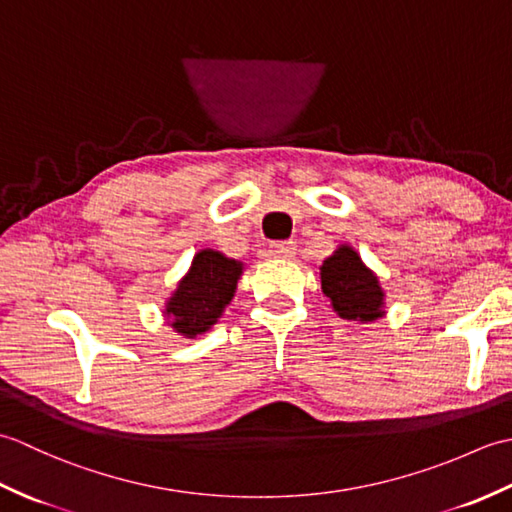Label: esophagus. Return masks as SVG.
<instances>
[{"label":"esophagus","mask_w":512,"mask_h":512,"mask_svg":"<svg viewBox=\"0 0 512 512\" xmlns=\"http://www.w3.org/2000/svg\"><path fill=\"white\" fill-rule=\"evenodd\" d=\"M268 253L273 257H279V259H290L292 255H295V242H275L270 244Z\"/></svg>","instance_id":"esophagus-1"}]
</instances>
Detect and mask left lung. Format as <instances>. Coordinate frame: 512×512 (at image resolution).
I'll return each instance as SVG.
<instances>
[{
    "label": "left lung",
    "instance_id": "obj_1",
    "mask_svg": "<svg viewBox=\"0 0 512 512\" xmlns=\"http://www.w3.org/2000/svg\"><path fill=\"white\" fill-rule=\"evenodd\" d=\"M321 288L347 321L372 323L385 314V292L352 246L341 244L321 266Z\"/></svg>",
    "mask_w": 512,
    "mask_h": 512
}]
</instances>
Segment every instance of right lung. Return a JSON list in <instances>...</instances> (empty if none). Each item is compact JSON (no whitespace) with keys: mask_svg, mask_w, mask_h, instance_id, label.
<instances>
[{"mask_svg":"<svg viewBox=\"0 0 512 512\" xmlns=\"http://www.w3.org/2000/svg\"><path fill=\"white\" fill-rule=\"evenodd\" d=\"M242 270V262L222 255L220 250H200L193 257L189 273L180 279L165 303V317L171 328L187 339L209 330L235 297Z\"/></svg>","mask_w":512,"mask_h":512,"instance_id":"obj_1","label":"right lung"}]
</instances>
